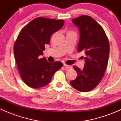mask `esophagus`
<instances>
[{
    "instance_id": "34e87169",
    "label": "esophagus",
    "mask_w": 121,
    "mask_h": 121,
    "mask_svg": "<svg viewBox=\"0 0 121 121\" xmlns=\"http://www.w3.org/2000/svg\"><path fill=\"white\" fill-rule=\"evenodd\" d=\"M64 67H65V68H68V69H71L72 68V66L71 65H67V64H64Z\"/></svg>"
}]
</instances>
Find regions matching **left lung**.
Masks as SVG:
<instances>
[{
    "instance_id": "8db88e82",
    "label": "left lung",
    "mask_w": 121,
    "mask_h": 121,
    "mask_svg": "<svg viewBox=\"0 0 121 121\" xmlns=\"http://www.w3.org/2000/svg\"><path fill=\"white\" fill-rule=\"evenodd\" d=\"M72 22L80 32L78 51L84 52L86 57L83 69L73 67L78 76L70 84L80 92H88L95 88L104 75L109 57V41L103 28L91 17L81 16Z\"/></svg>"
}]
</instances>
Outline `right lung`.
Segmentation results:
<instances>
[{
	"instance_id": "obj_1",
	"label": "right lung",
	"mask_w": 121,
	"mask_h": 121,
	"mask_svg": "<svg viewBox=\"0 0 121 121\" xmlns=\"http://www.w3.org/2000/svg\"><path fill=\"white\" fill-rule=\"evenodd\" d=\"M64 20L37 17L22 29L14 45V58L22 79L28 86L39 88L47 85L54 73L63 67L60 61L49 63L41 58L45 44L60 30Z\"/></svg>"
}]
</instances>
